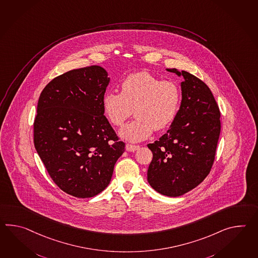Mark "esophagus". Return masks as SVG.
Here are the masks:
<instances>
[{
    "label": "esophagus",
    "mask_w": 258,
    "mask_h": 258,
    "mask_svg": "<svg viewBox=\"0 0 258 258\" xmlns=\"http://www.w3.org/2000/svg\"><path fill=\"white\" fill-rule=\"evenodd\" d=\"M140 148V146L138 145H132V144H126V150L127 152H135Z\"/></svg>",
    "instance_id": "34e87169"
}]
</instances>
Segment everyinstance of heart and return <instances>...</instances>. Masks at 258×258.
<instances>
[{
  "label": "heart",
  "instance_id": "b5f03b06",
  "mask_svg": "<svg viewBox=\"0 0 258 258\" xmlns=\"http://www.w3.org/2000/svg\"><path fill=\"white\" fill-rule=\"evenodd\" d=\"M180 99L176 82L139 72L123 80L121 92H105L102 104L104 115L114 126H122L133 109L136 119L124 126L119 135L138 143L149 138L154 130L162 131L171 125L178 115Z\"/></svg>",
  "mask_w": 258,
  "mask_h": 258
}]
</instances>
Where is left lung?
Segmentation results:
<instances>
[{"mask_svg": "<svg viewBox=\"0 0 258 258\" xmlns=\"http://www.w3.org/2000/svg\"><path fill=\"white\" fill-rule=\"evenodd\" d=\"M166 71L183 78L181 102L166 134L147 145L153 153L147 180L161 195L178 197L197 187L211 170L220 134V112L205 82L187 71Z\"/></svg>", "mask_w": 258, "mask_h": 258, "instance_id": "8db88e82", "label": "left lung"}]
</instances>
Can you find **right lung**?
<instances>
[{"instance_id":"1","label":"right lung","mask_w":258,"mask_h":258,"mask_svg":"<svg viewBox=\"0 0 258 258\" xmlns=\"http://www.w3.org/2000/svg\"><path fill=\"white\" fill-rule=\"evenodd\" d=\"M109 82L102 67L73 69L49 82L39 98L35 148L54 183L78 198L103 191L125 151L103 113Z\"/></svg>"}]
</instances>
